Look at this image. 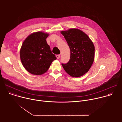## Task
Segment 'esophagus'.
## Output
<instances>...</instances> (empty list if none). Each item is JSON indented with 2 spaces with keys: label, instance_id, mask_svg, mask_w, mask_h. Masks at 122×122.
<instances>
[{
  "label": "esophagus",
  "instance_id": "1",
  "mask_svg": "<svg viewBox=\"0 0 122 122\" xmlns=\"http://www.w3.org/2000/svg\"><path fill=\"white\" fill-rule=\"evenodd\" d=\"M56 56L57 59H59L60 58V55H56Z\"/></svg>",
  "mask_w": 122,
  "mask_h": 122
}]
</instances>
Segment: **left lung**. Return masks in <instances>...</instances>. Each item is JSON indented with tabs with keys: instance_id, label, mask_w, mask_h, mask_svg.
I'll list each match as a JSON object with an SVG mask.
<instances>
[{
	"instance_id": "8db88e82",
	"label": "left lung",
	"mask_w": 122,
	"mask_h": 122,
	"mask_svg": "<svg viewBox=\"0 0 122 122\" xmlns=\"http://www.w3.org/2000/svg\"><path fill=\"white\" fill-rule=\"evenodd\" d=\"M70 48L71 57L66 64L62 63L66 72L73 77H79L87 72L94 60L95 47L89 37L78 29L62 31Z\"/></svg>"
}]
</instances>
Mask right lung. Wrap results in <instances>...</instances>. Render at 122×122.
Instances as JSON below:
<instances>
[{
	"mask_svg": "<svg viewBox=\"0 0 122 122\" xmlns=\"http://www.w3.org/2000/svg\"><path fill=\"white\" fill-rule=\"evenodd\" d=\"M49 35L42 32L28 36L22 45L20 55L22 63L26 70L34 75L46 72L54 60L56 59L47 44Z\"/></svg>",
	"mask_w": 122,
	"mask_h": 122,
	"instance_id": "right-lung-1",
	"label": "right lung"
}]
</instances>
